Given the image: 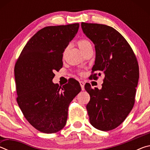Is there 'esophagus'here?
Returning <instances> with one entry per match:
<instances>
[{"mask_svg":"<svg viewBox=\"0 0 150 150\" xmlns=\"http://www.w3.org/2000/svg\"><path fill=\"white\" fill-rule=\"evenodd\" d=\"M79 83H80V85H81V89L83 91V90L85 89V88H84L85 83L83 82V81H79Z\"/></svg>","mask_w":150,"mask_h":150,"instance_id":"obj_1","label":"esophagus"}]
</instances>
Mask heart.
<instances>
[{
  "label": "heart",
  "mask_w": 150,
  "mask_h": 150,
  "mask_svg": "<svg viewBox=\"0 0 150 150\" xmlns=\"http://www.w3.org/2000/svg\"><path fill=\"white\" fill-rule=\"evenodd\" d=\"M77 45L79 47V49L81 51H83L84 50L87 46L91 45V44L88 40L86 39H81L77 42Z\"/></svg>",
  "instance_id": "b5f03b06"
}]
</instances>
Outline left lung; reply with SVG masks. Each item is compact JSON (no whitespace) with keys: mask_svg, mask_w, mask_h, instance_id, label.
<instances>
[{"mask_svg":"<svg viewBox=\"0 0 150 150\" xmlns=\"http://www.w3.org/2000/svg\"><path fill=\"white\" fill-rule=\"evenodd\" d=\"M81 28L95 44L92 72L105 75L101 89L92 88L89 83L85 85L91 97L87 105L90 123L98 130H113L123 122L135 103L138 63L128 42L112 27L82 22ZM91 76L98 78L96 73Z\"/></svg>","mask_w":150,"mask_h":150,"instance_id":"8db88e82","label":"left lung"}]
</instances>
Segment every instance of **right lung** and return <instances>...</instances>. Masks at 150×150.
<instances>
[{"instance_id": "add662e5", "label": "right lung", "mask_w": 150, "mask_h": 150, "mask_svg": "<svg viewBox=\"0 0 150 150\" xmlns=\"http://www.w3.org/2000/svg\"><path fill=\"white\" fill-rule=\"evenodd\" d=\"M79 24L47 26L30 39L14 67L17 103L36 130L52 134L67 122L69 104L81 90L74 79L62 87L52 82L63 66V53L75 36Z\"/></svg>"}]
</instances>
